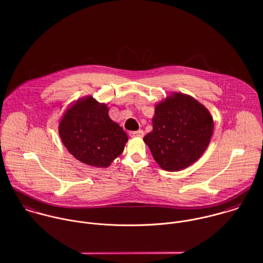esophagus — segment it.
I'll return each instance as SVG.
<instances>
[{
    "label": "esophagus",
    "instance_id": "obj_1",
    "mask_svg": "<svg viewBox=\"0 0 263 263\" xmlns=\"http://www.w3.org/2000/svg\"><path fill=\"white\" fill-rule=\"evenodd\" d=\"M144 134V132L142 130H138V131H131L129 132V135L131 137H142Z\"/></svg>",
    "mask_w": 263,
    "mask_h": 263
}]
</instances>
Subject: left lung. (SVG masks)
<instances>
[{
    "label": "left lung",
    "instance_id": "1",
    "mask_svg": "<svg viewBox=\"0 0 263 263\" xmlns=\"http://www.w3.org/2000/svg\"><path fill=\"white\" fill-rule=\"evenodd\" d=\"M213 127V119L205 106L191 96L174 94L157 105L153 131L143 140L164 170L178 171L203 155Z\"/></svg>",
    "mask_w": 263,
    "mask_h": 263
}]
</instances>
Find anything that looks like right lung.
Instances as JSON below:
<instances>
[{
	"label": "right lung",
	"instance_id": "add662e5",
	"mask_svg": "<svg viewBox=\"0 0 263 263\" xmlns=\"http://www.w3.org/2000/svg\"><path fill=\"white\" fill-rule=\"evenodd\" d=\"M59 135L76 159L95 167L109 166L128 140L123 128L109 119L106 105L92 97L78 100L65 112Z\"/></svg>",
	"mask_w": 263,
	"mask_h": 263
}]
</instances>
